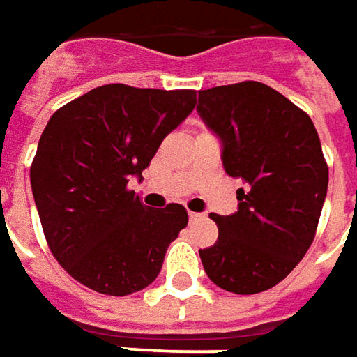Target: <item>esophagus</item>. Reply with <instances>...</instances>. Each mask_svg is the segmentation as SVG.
<instances>
[{
	"mask_svg": "<svg viewBox=\"0 0 357 357\" xmlns=\"http://www.w3.org/2000/svg\"><path fill=\"white\" fill-rule=\"evenodd\" d=\"M199 217H203V215H199V213H193V211H189V220H197Z\"/></svg>",
	"mask_w": 357,
	"mask_h": 357,
	"instance_id": "34e87169",
	"label": "esophagus"
}]
</instances>
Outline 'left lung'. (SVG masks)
I'll return each instance as SVG.
<instances>
[{"label":"left lung","instance_id":"obj_1","mask_svg":"<svg viewBox=\"0 0 357 357\" xmlns=\"http://www.w3.org/2000/svg\"><path fill=\"white\" fill-rule=\"evenodd\" d=\"M197 111L220 138L225 172L246 181L234 215H211L219 238L199 250L203 268L236 295L271 289L303 260L321 219L328 166L317 128L260 82L203 89Z\"/></svg>","mask_w":357,"mask_h":357}]
</instances>
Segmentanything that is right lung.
<instances>
[{"label": "right lung", "instance_id": "obj_1", "mask_svg": "<svg viewBox=\"0 0 357 357\" xmlns=\"http://www.w3.org/2000/svg\"><path fill=\"white\" fill-rule=\"evenodd\" d=\"M193 89L96 87L46 123L31 188L48 248L89 289L123 297L158 278L183 205L148 209L132 189L162 140L193 111Z\"/></svg>", "mask_w": 357, "mask_h": 357}]
</instances>
